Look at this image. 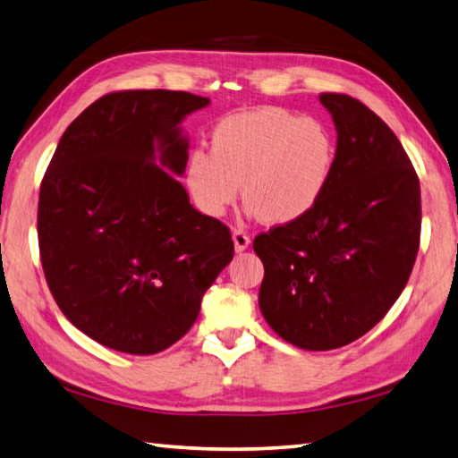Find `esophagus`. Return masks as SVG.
Wrapping results in <instances>:
<instances>
[{
	"mask_svg": "<svg viewBox=\"0 0 458 458\" xmlns=\"http://www.w3.org/2000/svg\"><path fill=\"white\" fill-rule=\"evenodd\" d=\"M233 242H235V249L239 250V253H241V250H245L250 245L249 233L242 231V229H235V231H233Z\"/></svg>",
	"mask_w": 458,
	"mask_h": 458,
	"instance_id": "34e87169",
	"label": "esophagus"
}]
</instances>
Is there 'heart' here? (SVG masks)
<instances>
[{
	"instance_id": "obj_1",
	"label": "heart",
	"mask_w": 458,
	"mask_h": 458,
	"mask_svg": "<svg viewBox=\"0 0 458 458\" xmlns=\"http://www.w3.org/2000/svg\"><path fill=\"white\" fill-rule=\"evenodd\" d=\"M335 165V140L320 120L278 106L223 118L209 136V154L195 150L188 188L198 208L221 216L239 199L283 225L304 217L320 201Z\"/></svg>"
}]
</instances>
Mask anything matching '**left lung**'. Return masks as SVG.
Returning <instances> with one entry per match:
<instances>
[{"mask_svg": "<svg viewBox=\"0 0 458 458\" xmlns=\"http://www.w3.org/2000/svg\"><path fill=\"white\" fill-rule=\"evenodd\" d=\"M335 165L316 208L253 241L259 306L283 340L335 350L369 332L403 293L421 239V190L407 152L358 98L322 92Z\"/></svg>", "mask_w": 458, "mask_h": 458, "instance_id": "obj_1", "label": "left lung"}]
</instances>
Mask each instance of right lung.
Here are the masks:
<instances>
[{
    "mask_svg": "<svg viewBox=\"0 0 458 458\" xmlns=\"http://www.w3.org/2000/svg\"><path fill=\"white\" fill-rule=\"evenodd\" d=\"M208 105L183 90L110 92L64 130L43 175L37 235L47 284L102 346L136 356L170 348L235 253L225 223L195 211L169 174L188 164L177 124Z\"/></svg>",
    "mask_w": 458,
    "mask_h": 458,
    "instance_id": "obj_1",
    "label": "right lung"
}]
</instances>
